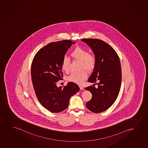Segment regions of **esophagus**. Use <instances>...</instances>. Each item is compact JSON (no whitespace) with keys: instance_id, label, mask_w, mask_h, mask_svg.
<instances>
[{"instance_id":"34e87169","label":"esophagus","mask_w":148,"mask_h":148,"mask_svg":"<svg viewBox=\"0 0 148 148\" xmlns=\"http://www.w3.org/2000/svg\"><path fill=\"white\" fill-rule=\"evenodd\" d=\"M79 87H80V90H84V88H83V87L82 86H81V85H79Z\"/></svg>"}]
</instances>
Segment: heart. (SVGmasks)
I'll use <instances>...</instances> for the list:
<instances>
[{"label": "heart", "mask_w": 148, "mask_h": 148, "mask_svg": "<svg viewBox=\"0 0 148 148\" xmlns=\"http://www.w3.org/2000/svg\"><path fill=\"white\" fill-rule=\"evenodd\" d=\"M72 58L80 62V68L84 69L87 71H92L96 64V59L94 56L89 54L88 51L84 49L77 47L70 53ZM62 68L65 72L67 73L69 71V60L68 58H64L62 62ZM87 74L84 70L79 72L71 73L68 77V80L75 83L80 84L86 79Z\"/></svg>", "instance_id": "b5f03b06"}]
</instances>
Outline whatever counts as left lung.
Instances as JSON below:
<instances>
[{
    "mask_svg": "<svg viewBox=\"0 0 148 148\" xmlns=\"http://www.w3.org/2000/svg\"><path fill=\"white\" fill-rule=\"evenodd\" d=\"M81 41L90 47L96 59V64L88 81L95 83L98 87L91 85L85 89L92 94L86 107L94 113L108 110L119 94L121 82V69L119 57L110 45L96 38H84Z\"/></svg>",
    "mask_w": 148,
    "mask_h": 148,
    "instance_id": "left-lung-1",
    "label": "left lung"
}]
</instances>
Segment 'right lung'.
<instances>
[{"instance_id":"right-lung-1","label":"right lung","mask_w":148,"mask_h":148,"mask_svg":"<svg viewBox=\"0 0 148 148\" xmlns=\"http://www.w3.org/2000/svg\"><path fill=\"white\" fill-rule=\"evenodd\" d=\"M76 42L63 40L49 43L35 55L31 67V77L36 95L40 104L51 112L67 108L71 96L79 86L70 82L63 88L56 83L63 77L62 62L69 48Z\"/></svg>"}]
</instances>
